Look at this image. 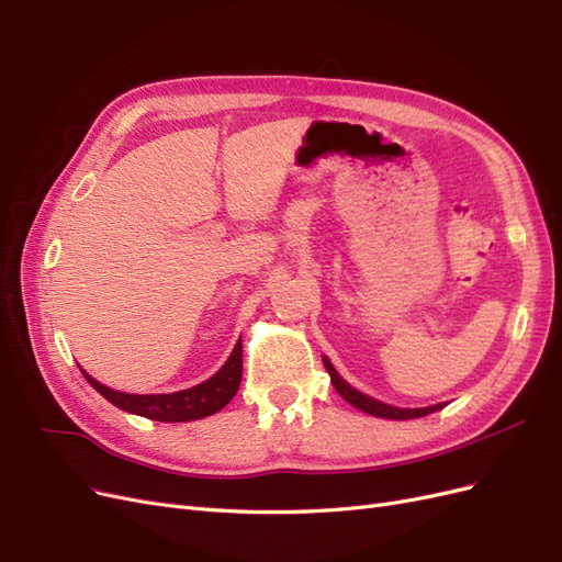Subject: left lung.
<instances>
[{
	"label": "left lung",
	"mask_w": 562,
	"mask_h": 562,
	"mask_svg": "<svg viewBox=\"0 0 562 562\" xmlns=\"http://www.w3.org/2000/svg\"><path fill=\"white\" fill-rule=\"evenodd\" d=\"M323 366H326L328 375H330V382H333L337 394L342 396L349 405L359 407L361 413H368L372 417H382V419H417V417H424V415H431L436 411H443V407H446V403H436V405H427V407H396V405L382 403L378 398L363 394V391H359L356 386H351L335 370V366L328 361V356H323Z\"/></svg>",
	"instance_id": "obj_1"
}]
</instances>
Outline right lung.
Instances as JSON below:
<instances>
[{
  "mask_svg": "<svg viewBox=\"0 0 562 562\" xmlns=\"http://www.w3.org/2000/svg\"><path fill=\"white\" fill-rule=\"evenodd\" d=\"M241 339L236 342L234 351L225 366L220 368L213 378L201 382L196 386L173 391V394H126V391H116L105 384H100L95 378H91L87 370H81V375L98 391L100 396L108 398L119 411L140 415L155 422H192L203 419L209 415H215L217 411L234 398L241 384Z\"/></svg>",
  "mask_w": 562,
  "mask_h": 562,
  "instance_id": "add662e5",
  "label": "right lung"
}]
</instances>
